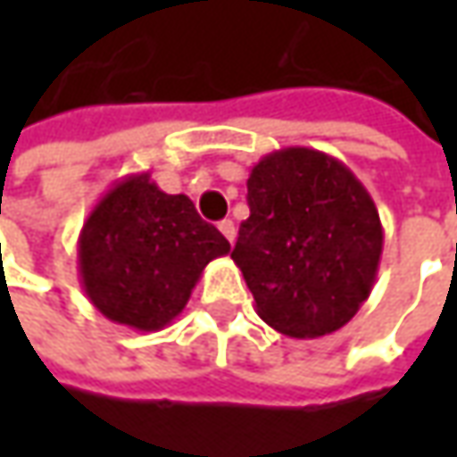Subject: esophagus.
<instances>
[{
	"mask_svg": "<svg viewBox=\"0 0 457 457\" xmlns=\"http://www.w3.org/2000/svg\"><path fill=\"white\" fill-rule=\"evenodd\" d=\"M219 231L223 234V237L228 238V241H234V238H237V226H234V220H231V219L220 220Z\"/></svg>",
	"mask_w": 457,
	"mask_h": 457,
	"instance_id": "obj_1",
	"label": "esophagus"
}]
</instances>
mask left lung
Listing matches in <instances>:
<instances>
[{"label":"left lung","instance_id":"obj_1","mask_svg":"<svg viewBox=\"0 0 457 457\" xmlns=\"http://www.w3.org/2000/svg\"><path fill=\"white\" fill-rule=\"evenodd\" d=\"M249 219L231 259L256 315L290 338H320L369 300L384 228L369 190L341 160L285 147L262 157L246 180Z\"/></svg>","mask_w":457,"mask_h":457}]
</instances>
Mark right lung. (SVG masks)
Instances as JSON below:
<instances>
[{
    "label": "right lung",
    "instance_id": "right-lung-1",
    "mask_svg": "<svg viewBox=\"0 0 457 457\" xmlns=\"http://www.w3.org/2000/svg\"><path fill=\"white\" fill-rule=\"evenodd\" d=\"M228 252L231 244L187 195L162 193L150 172L127 175L80 228V285L112 323L162 330L183 312L205 264Z\"/></svg>",
    "mask_w": 457,
    "mask_h": 457
}]
</instances>
